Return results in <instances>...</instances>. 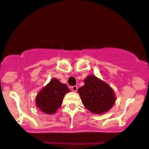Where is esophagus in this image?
Here are the masks:
<instances>
[{"instance_id":"obj_1","label":"esophagus","mask_w":149,"mask_h":149,"mask_svg":"<svg viewBox=\"0 0 149 149\" xmlns=\"http://www.w3.org/2000/svg\"><path fill=\"white\" fill-rule=\"evenodd\" d=\"M77 89H78L77 86H73L71 87V90L73 91V92H76V91H77Z\"/></svg>"}]
</instances>
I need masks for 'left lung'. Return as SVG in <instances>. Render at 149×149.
<instances>
[{
    "label": "left lung",
    "mask_w": 149,
    "mask_h": 149,
    "mask_svg": "<svg viewBox=\"0 0 149 149\" xmlns=\"http://www.w3.org/2000/svg\"><path fill=\"white\" fill-rule=\"evenodd\" d=\"M84 85L78 89V93L85 108L95 114H102L109 111L116 102L113 89L95 75L85 78Z\"/></svg>",
    "instance_id": "left-lung-1"
}]
</instances>
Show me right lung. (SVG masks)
Returning <instances> with one entry per match:
<instances>
[{
    "label": "right lung",
    "instance_id": "right-lung-1",
    "mask_svg": "<svg viewBox=\"0 0 149 149\" xmlns=\"http://www.w3.org/2000/svg\"><path fill=\"white\" fill-rule=\"evenodd\" d=\"M69 92L67 85L54 78L36 95V107L47 114H54L62 105L65 94Z\"/></svg>",
    "mask_w": 149,
    "mask_h": 149
}]
</instances>
